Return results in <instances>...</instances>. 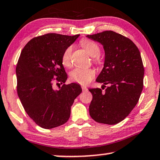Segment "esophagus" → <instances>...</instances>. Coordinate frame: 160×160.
<instances>
[{"label":"esophagus","instance_id":"34e87169","mask_svg":"<svg viewBox=\"0 0 160 160\" xmlns=\"http://www.w3.org/2000/svg\"><path fill=\"white\" fill-rule=\"evenodd\" d=\"M82 90L83 92H84V91H87L88 88H87L86 87H85V86H82Z\"/></svg>","mask_w":160,"mask_h":160}]
</instances>
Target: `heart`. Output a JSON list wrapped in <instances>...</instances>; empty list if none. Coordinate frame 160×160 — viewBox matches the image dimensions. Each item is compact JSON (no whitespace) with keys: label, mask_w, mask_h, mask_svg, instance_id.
I'll list each match as a JSON object with an SVG mask.
<instances>
[{"label":"heart","mask_w":160,"mask_h":160,"mask_svg":"<svg viewBox=\"0 0 160 160\" xmlns=\"http://www.w3.org/2000/svg\"><path fill=\"white\" fill-rule=\"evenodd\" d=\"M80 44L91 57H96L100 53L99 46L91 40L82 39L80 42ZM72 52V46H69L65 49L62 56V62L63 65L67 67L70 65ZM95 61H97V59H95ZM95 72L92 69L76 68L70 72V80L73 82H78L81 85H87L92 80V78L95 77Z\"/></svg>","instance_id":"obj_1"}]
</instances>
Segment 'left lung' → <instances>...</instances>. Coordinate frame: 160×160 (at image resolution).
Here are the masks:
<instances>
[{
  "instance_id": "obj_1",
  "label": "left lung",
  "mask_w": 160,
  "mask_h": 160,
  "mask_svg": "<svg viewBox=\"0 0 160 160\" xmlns=\"http://www.w3.org/2000/svg\"><path fill=\"white\" fill-rule=\"evenodd\" d=\"M86 37L103 46L104 66L96 81L103 83L102 88L109 85L104 92L89 89L90 115L96 122L116 124L128 116L141 95L144 74L141 54L132 40L113 31Z\"/></svg>"
}]
</instances>
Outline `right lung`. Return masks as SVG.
Returning a JSON list of instances; mask_svg holds the SVG:
<instances>
[{
	"instance_id": "right-lung-1",
	"label": "right lung",
	"mask_w": 160,
	"mask_h": 160,
	"mask_svg": "<svg viewBox=\"0 0 160 160\" xmlns=\"http://www.w3.org/2000/svg\"><path fill=\"white\" fill-rule=\"evenodd\" d=\"M79 36L49 33L33 38L21 51L16 69L17 93L25 111L40 127L49 129L65 123L82 92L77 83L64 84L68 75L62 62L65 49ZM54 82L63 85L54 90Z\"/></svg>"
}]
</instances>
